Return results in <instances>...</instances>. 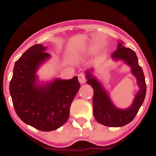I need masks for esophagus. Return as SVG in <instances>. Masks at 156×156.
<instances>
[{
	"mask_svg": "<svg viewBox=\"0 0 156 156\" xmlns=\"http://www.w3.org/2000/svg\"><path fill=\"white\" fill-rule=\"evenodd\" d=\"M78 80L80 83H84L86 82V77H85V75L83 73H80L78 74Z\"/></svg>",
	"mask_w": 156,
	"mask_h": 156,
	"instance_id": "34e87169",
	"label": "esophagus"
}]
</instances>
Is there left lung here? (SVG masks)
I'll return each mask as SVG.
<instances>
[{"mask_svg":"<svg viewBox=\"0 0 156 156\" xmlns=\"http://www.w3.org/2000/svg\"><path fill=\"white\" fill-rule=\"evenodd\" d=\"M115 59L124 60L132 69V73L137 77L140 90L137 94L132 105L125 110L118 109L112 105L107 93L102 89L101 84L93 77L89 71H87V84L94 89L93 111L95 119L107 126L119 127L125 126L131 122L143 104L146 94V83L142 68L139 66L136 53L130 48L124 47L119 43L118 48L112 54Z\"/></svg>","mask_w":156,"mask_h":156,"instance_id":"left-lung-1","label":"left lung"}]
</instances>
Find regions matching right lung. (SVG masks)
I'll list each match as a JSON object with an SVG mask.
<instances>
[{
	"label": "right lung",
	"mask_w": 156,
	"mask_h": 156,
	"mask_svg": "<svg viewBox=\"0 0 156 156\" xmlns=\"http://www.w3.org/2000/svg\"><path fill=\"white\" fill-rule=\"evenodd\" d=\"M45 49L42 44L34 45L16 61L9 90L15 111L23 122L41 131H51L67 121L80 84L75 76L35 86L36 70L50 56Z\"/></svg>",
	"instance_id": "obj_1"
}]
</instances>
